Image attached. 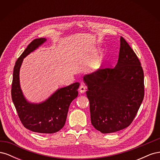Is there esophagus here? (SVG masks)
<instances>
[{
  "mask_svg": "<svg viewBox=\"0 0 160 160\" xmlns=\"http://www.w3.org/2000/svg\"><path fill=\"white\" fill-rule=\"evenodd\" d=\"M85 91H86L85 86H84L83 85H81L79 87V91L81 93H85Z\"/></svg>",
  "mask_w": 160,
  "mask_h": 160,
  "instance_id": "obj_1",
  "label": "esophagus"
}]
</instances>
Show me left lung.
<instances>
[{
  "label": "left lung",
  "instance_id": "left-lung-1",
  "mask_svg": "<svg viewBox=\"0 0 160 160\" xmlns=\"http://www.w3.org/2000/svg\"><path fill=\"white\" fill-rule=\"evenodd\" d=\"M88 87L91 122L103 133L128 128L144 97V75L136 54L121 37L118 62L113 69H98L83 77Z\"/></svg>",
  "mask_w": 160,
  "mask_h": 160
}]
</instances>
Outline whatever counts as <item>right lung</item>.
Returning a JSON list of instances; mask_svg holds the SVG:
<instances>
[{"label":"right lung","instance_id":"right-lung-1","mask_svg":"<svg viewBox=\"0 0 160 160\" xmlns=\"http://www.w3.org/2000/svg\"><path fill=\"white\" fill-rule=\"evenodd\" d=\"M47 41L33 40L16 61L13 71L11 95L12 102L24 127L40 133H53L65 125L69 105L78 95L79 83L58 89L49 98L39 103H31L24 96L20 85L19 72L24 58Z\"/></svg>","mask_w":160,"mask_h":160}]
</instances>
